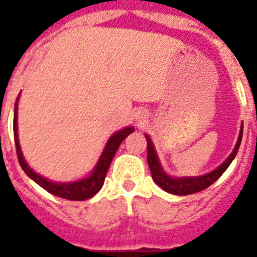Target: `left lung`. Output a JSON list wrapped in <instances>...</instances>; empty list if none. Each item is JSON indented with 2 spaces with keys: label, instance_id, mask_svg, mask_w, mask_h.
I'll list each match as a JSON object with an SVG mask.
<instances>
[{
  "label": "left lung",
  "instance_id": "left-lung-1",
  "mask_svg": "<svg viewBox=\"0 0 257 257\" xmlns=\"http://www.w3.org/2000/svg\"><path fill=\"white\" fill-rule=\"evenodd\" d=\"M145 137H147V147H148V165L151 168L152 179L155 180V183L159 187L163 188L164 191L172 193V195L185 196L204 191L205 188L212 185L220 176L223 175L224 172L227 171V168L237 155V151H239L241 137H243V126L240 129L239 139H237V143H236L235 148H233V152L228 156L227 160L224 161L223 164L220 165L219 168H216L215 171L209 172L207 175L196 176V177H171V176L167 175L163 171V167L160 165V161H159V157H157L151 137L148 135H145Z\"/></svg>",
  "mask_w": 257,
  "mask_h": 257
}]
</instances>
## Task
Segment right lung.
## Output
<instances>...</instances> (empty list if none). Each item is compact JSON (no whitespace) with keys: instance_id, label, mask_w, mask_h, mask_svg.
Instances as JSON below:
<instances>
[{"instance_id":"1","label":"right lung","mask_w":257,"mask_h":257,"mask_svg":"<svg viewBox=\"0 0 257 257\" xmlns=\"http://www.w3.org/2000/svg\"><path fill=\"white\" fill-rule=\"evenodd\" d=\"M17 104L18 98L16 101V106H14V118H13V132H14V143H16V151H17V157L20 161L21 168L24 169L26 175L29 176L30 179L36 181V183L42 187L45 191L58 197L66 200H74V201H82V200H88L90 197L96 195L97 192L100 191L102 184H104L105 176L108 172L110 163H112L113 157L116 155L117 149L120 147L125 137H128L132 132H135L133 126H128L116 132L110 139L108 140L106 145H105L104 152L101 155V157L97 161L96 167L93 169V172L85 179L78 180V181H73V183H53L49 180L44 179L42 176L37 175L33 169L30 168L29 165L26 164L25 159L22 156L21 148H20V141H18V129H17Z\"/></svg>"}]
</instances>
